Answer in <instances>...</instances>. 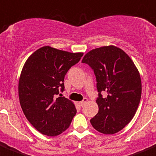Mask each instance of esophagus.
Returning a JSON list of instances; mask_svg holds the SVG:
<instances>
[{
    "label": "esophagus",
    "instance_id": "34e87169",
    "mask_svg": "<svg viewBox=\"0 0 156 156\" xmlns=\"http://www.w3.org/2000/svg\"><path fill=\"white\" fill-rule=\"evenodd\" d=\"M87 102V98H84V99H83L82 101H81V102L79 103V104H80V105L81 106V107H83V106H84V104H85Z\"/></svg>",
    "mask_w": 156,
    "mask_h": 156
}]
</instances>
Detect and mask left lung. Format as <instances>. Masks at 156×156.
<instances>
[{
	"label": "left lung",
	"mask_w": 156,
	"mask_h": 156,
	"mask_svg": "<svg viewBox=\"0 0 156 156\" xmlns=\"http://www.w3.org/2000/svg\"><path fill=\"white\" fill-rule=\"evenodd\" d=\"M81 62L94 71L97 81L99 110L90 120L96 130L114 134L133 118L140 102L142 83L140 73L129 55L113 46L92 49ZM108 95L103 98L101 92Z\"/></svg>",
	"instance_id": "left-lung-1"
}]
</instances>
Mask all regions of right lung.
I'll return each instance as SVG.
<instances>
[{"label":"right lung","mask_w":156,"mask_h":156,"mask_svg":"<svg viewBox=\"0 0 156 156\" xmlns=\"http://www.w3.org/2000/svg\"><path fill=\"white\" fill-rule=\"evenodd\" d=\"M82 55L43 46L24 64L18 86L20 103L28 121L43 135L61 134L76 114L73 103L60 92L64 91L65 75Z\"/></svg>","instance_id":"obj_1"}]
</instances>
